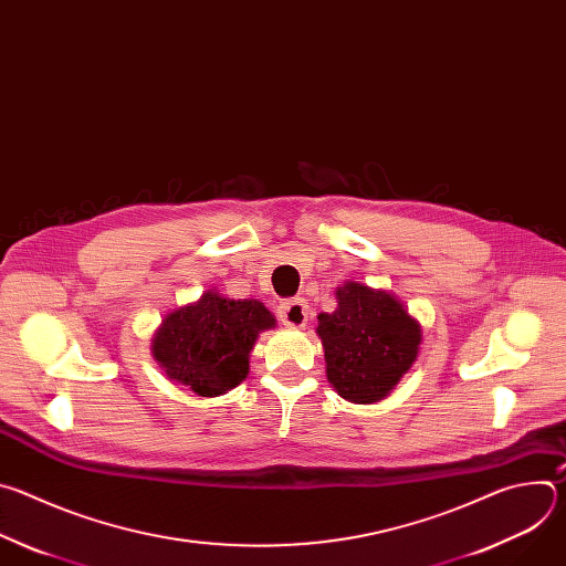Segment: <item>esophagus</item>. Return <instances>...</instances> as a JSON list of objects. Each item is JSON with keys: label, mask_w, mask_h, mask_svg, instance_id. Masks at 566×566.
<instances>
[{"label": "esophagus", "mask_w": 566, "mask_h": 566, "mask_svg": "<svg viewBox=\"0 0 566 566\" xmlns=\"http://www.w3.org/2000/svg\"><path fill=\"white\" fill-rule=\"evenodd\" d=\"M280 317L286 327L291 329H302L306 325L308 319V304L306 300L302 297H295V300H289L280 306Z\"/></svg>", "instance_id": "34e87169"}]
</instances>
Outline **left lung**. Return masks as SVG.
<instances>
[{"instance_id":"left-lung-1","label":"left lung","mask_w":566,"mask_h":566,"mask_svg":"<svg viewBox=\"0 0 566 566\" xmlns=\"http://www.w3.org/2000/svg\"><path fill=\"white\" fill-rule=\"evenodd\" d=\"M338 306L317 315L332 387L349 402L371 406L391 394L410 371L423 343L419 319L385 289L345 282Z\"/></svg>"}]
</instances>
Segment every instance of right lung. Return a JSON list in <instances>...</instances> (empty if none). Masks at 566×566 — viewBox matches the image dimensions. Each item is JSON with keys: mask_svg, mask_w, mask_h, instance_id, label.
I'll use <instances>...</instances> for the list:
<instances>
[{"mask_svg": "<svg viewBox=\"0 0 566 566\" xmlns=\"http://www.w3.org/2000/svg\"><path fill=\"white\" fill-rule=\"evenodd\" d=\"M275 325L264 302L230 300L208 289L164 317L151 338V356L170 380L212 398L249 376L258 336Z\"/></svg>", "mask_w": 566, "mask_h": 566, "instance_id": "obj_1", "label": "right lung"}]
</instances>
